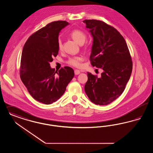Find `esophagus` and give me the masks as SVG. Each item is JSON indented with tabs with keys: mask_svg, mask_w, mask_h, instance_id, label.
Here are the masks:
<instances>
[{
	"mask_svg": "<svg viewBox=\"0 0 153 153\" xmlns=\"http://www.w3.org/2000/svg\"><path fill=\"white\" fill-rule=\"evenodd\" d=\"M80 74V71H79V70H78V69L74 70V74H75L76 75H78V74Z\"/></svg>",
	"mask_w": 153,
	"mask_h": 153,
	"instance_id": "1",
	"label": "esophagus"
}]
</instances>
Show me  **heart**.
Masks as SVG:
<instances>
[{
  "instance_id": "1",
  "label": "heart",
  "mask_w": 153,
  "mask_h": 153,
  "mask_svg": "<svg viewBox=\"0 0 153 153\" xmlns=\"http://www.w3.org/2000/svg\"><path fill=\"white\" fill-rule=\"evenodd\" d=\"M70 35L76 42L79 44L84 43L86 37V34L84 32L78 30H75L72 31L70 33ZM57 44L59 48L61 49L62 47V45L60 39L58 40ZM82 59H83L81 56H74L70 57L67 61V63L69 65L75 67H79L81 66V62Z\"/></svg>"
}]
</instances>
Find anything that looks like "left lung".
Here are the masks:
<instances>
[{
    "mask_svg": "<svg viewBox=\"0 0 153 153\" xmlns=\"http://www.w3.org/2000/svg\"><path fill=\"white\" fill-rule=\"evenodd\" d=\"M83 22L93 40L92 66L103 70L100 78L88 72L85 91L93 103L106 105L124 91L132 72L131 56L124 38L114 27L97 20Z\"/></svg>",
    "mask_w": 153,
    "mask_h": 153,
    "instance_id": "left-lung-1",
    "label": "left lung"
}]
</instances>
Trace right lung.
Here are the masks:
<instances>
[{"instance_id":"add662e5","label":"right lung","mask_w":153,"mask_h":153,"mask_svg":"<svg viewBox=\"0 0 153 153\" xmlns=\"http://www.w3.org/2000/svg\"><path fill=\"white\" fill-rule=\"evenodd\" d=\"M69 23L51 22L36 31L25 43L20 62V78L31 96L40 102L52 104L61 97L74 78L69 67L55 71L50 66L59 52V35Z\"/></svg>"}]
</instances>
